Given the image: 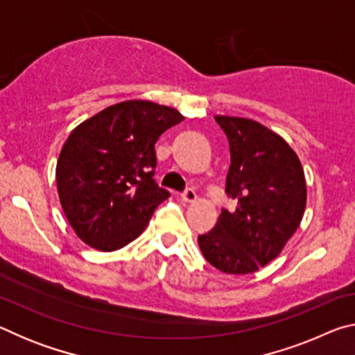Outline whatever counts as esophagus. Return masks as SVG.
Returning <instances> with one entry per match:
<instances>
[{"instance_id": "esophagus-1", "label": "esophagus", "mask_w": 355, "mask_h": 355, "mask_svg": "<svg viewBox=\"0 0 355 355\" xmlns=\"http://www.w3.org/2000/svg\"><path fill=\"white\" fill-rule=\"evenodd\" d=\"M182 200L188 202V203H192L197 200V194L194 192V189H186L183 194H182Z\"/></svg>"}]
</instances>
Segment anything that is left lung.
Returning <instances> with one entry per match:
<instances>
[{
    "label": "left lung",
    "mask_w": 355,
    "mask_h": 355,
    "mask_svg": "<svg viewBox=\"0 0 355 355\" xmlns=\"http://www.w3.org/2000/svg\"><path fill=\"white\" fill-rule=\"evenodd\" d=\"M230 146L225 192L238 200L222 209L199 248L225 274H250L277 258L302 220L307 184L302 164L284 137L255 120L216 116Z\"/></svg>",
    "instance_id": "1"
}]
</instances>
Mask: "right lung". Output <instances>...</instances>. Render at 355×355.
Returning a JSON list of instances; mask_svg holds the SVG:
<instances>
[{
  "label": "right lung",
  "instance_id": "right-lung-1",
  "mask_svg": "<svg viewBox=\"0 0 355 355\" xmlns=\"http://www.w3.org/2000/svg\"><path fill=\"white\" fill-rule=\"evenodd\" d=\"M184 117L146 100L107 106L71 131L56 164L58 194L78 238L103 252L141 235L169 197L153 180L155 144Z\"/></svg>",
  "mask_w": 355,
  "mask_h": 355
}]
</instances>
